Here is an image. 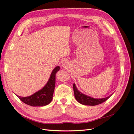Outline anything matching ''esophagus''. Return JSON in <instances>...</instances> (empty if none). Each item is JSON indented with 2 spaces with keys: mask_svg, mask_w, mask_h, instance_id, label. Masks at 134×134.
Instances as JSON below:
<instances>
[{
  "mask_svg": "<svg viewBox=\"0 0 134 134\" xmlns=\"http://www.w3.org/2000/svg\"><path fill=\"white\" fill-rule=\"evenodd\" d=\"M67 66H68V63L66 62V61H64V62H63L62 63V66L64 68H66Z\"/></svg>",
  "mask_w": 134,
  "mask_h": 134,
  "instance_id": "obj_1",
  "label": "esophagus"
}]
</instances>
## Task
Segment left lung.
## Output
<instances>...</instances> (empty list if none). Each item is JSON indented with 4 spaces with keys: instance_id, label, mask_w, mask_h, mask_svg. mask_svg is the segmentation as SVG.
<instances>
[{
    "instance_id": "left-lung-1",
    "label": "left lung",
    "mask_w": 134,
    "mask_h": 134,
    "mask_svg": "<svg viewBox=\"0 0 134 134\" xmlns=\"http://www.w3.org/2000/svg\"><path fill=\"white\" fill-rule=\"evenodd\" d=\"M73 90L74 93V96L76 100L80 104L83 105H87V106H96V105L105 102V101L107 100L112 95L111 94L109 96L103 98H93V97L88 96L86 94H83V93H81L78 89H77L75 83H74L73 84Z\"/></svg>"
}]
</instances>
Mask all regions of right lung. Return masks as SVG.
Returning a JSON list of instances; mask_svg holds the SVG:
<instances>
[{
	"label": "right lung",
	"mask_w": 134,
	"mask_h": 134,
	"mask_svg": "<svg viewBox=\"0 0 134 134\" xmlns=\"http://www.w3.org/2000/svg\"><path fill=\"white\" fill-rule=\"evenodd\" d=\"M60 66H56L52 70L47 83L41 90L28 97L17 96L23 103L34 107L44 106L49 104L52 99V96L55 86L56 74L59 70Z\"/></svg>",
	"instance_id": "add662e5"
}]
</instances>
